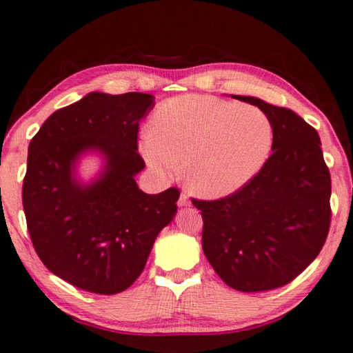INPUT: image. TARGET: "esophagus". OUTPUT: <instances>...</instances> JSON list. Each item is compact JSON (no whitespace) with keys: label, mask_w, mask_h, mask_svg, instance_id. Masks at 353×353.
Masks as SVG:
<instances>
[{"label":"esophagus","mask_w":353,"mask_h":353,"mask_svg":"<svg viewBox=\"0 0 353 353\" xmlns=\"http://www.w3.org/2000/svg\"><path fill=\"white\" fill-rule=\"evenodd\" d=\"M190 201H188V196L185 194V193H182L181 194V197H179V201H177V205L179 207H190Z\"/></svg>","instance_id":"1"}]
</instances>
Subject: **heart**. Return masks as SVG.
I'll return each mask as SVG.
<instances>
[{"label": "heart", "instance_id": "heart-1", "mask_svg": "<svg viewBox=\"0 0 353 353\" xmlns=\"http://www.w3.org/2000/svg\"><path fill=\"white\" fill-rule=\"evenodd\" d=\"M140 150L152 171L182 176L194 194L219 199L258 174L272 152L274 128L259 108L213 95H181L163 101Z\"/></svg>", "mask_w": 353, "mask_h": 353}]
</instances>
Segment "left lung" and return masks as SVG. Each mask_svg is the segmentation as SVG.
I'll return each mask as SVG.
<instances>
[{
	"mask_svg": "<svg viewBox=\"0 0 353 353\" xmlns=\"http://www.w3.org/2000/svg\"><path fill=\"white\" fill-rule=\"evenodd\" d=\"M258 106L274 128L272 156L247 185L217 201H197L202 248L221 279L239 292L283 287L304 272L327 238L330 172L315 128L287 108Z\"/></svg>",
	"mask_w": 353,
	"mask_h": 353,
	"instance_id": "obj_1",
	"label": "left lung"
}]
</instances>
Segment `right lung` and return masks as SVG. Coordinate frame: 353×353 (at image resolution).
<instances>
[{"label":"right lung","mask_w":353,"mask_h":353,"mask_svg":"<svg viewBox=\"0 0 353 353\" xmlns=\"http://www.w3.org/2000/svg\"><path fill=\"white\" fill-rule=\"evenodd\" d=\"M154 95L89 92L55 111L29 143L23 208L37 254L81 290L115 294L143 272L157 234L177 213V188L146 194L136 176L139 121ZM97 152L104 168L89 183L79 159Z\"/></svg>","instance_id":"right-lung-1"}]
</instances>
